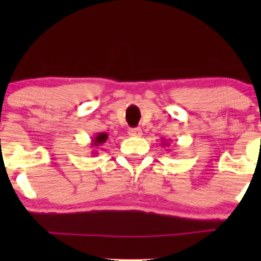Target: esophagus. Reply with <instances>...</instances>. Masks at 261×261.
Listing matches in <instances>:
<instances>
[{
	"label": "esophagus",
	"mask_w": 261,
	"mask_h": 261,
	"mask_svg": "<svg viewBox=\"0 0 261 261\" xmlns=\"http://www.w3.org/2000/svg\"><path fill=\"white\" fill-rule=\"evenodd\" d=\"M128 135H130L131 138H140V136L143 135V131H141L140 127H134L128 130Z\"/></svg>",
	"instance_id": "34e87169"
}]
</instances>
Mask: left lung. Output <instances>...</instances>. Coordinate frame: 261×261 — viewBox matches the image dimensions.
Instances as JSON below:
<instances>
[{"label":"left lung","mask_w":261,"mask_h":261,"mask_svg":"<svg viewBox=\"0 0 261 261\" xmlns=\"http://www.w3.org/2000/svg\"><path fill=\"white\" fill-rule=\"evenodd\" d=\"M168 145H169V143H168V140H165V139L163 138V139H162V146L165 147V146H168Z\"/></svg>","instance_id":"obj_1"}]
</instances>
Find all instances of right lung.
<instances>
[{
	"label": "right lung",
	"mask_w": 261,
	"mask_h": 261,
	"mask_svg": "<svg viewBox=\"0 0 261 261\" xmlns=\"http://www.w3.org/2000/svg\"><path fill=\"white\" fill-rule=\"evenodd\" d=\"M107 139H109V135H107L106 133H98V134H96V135H94V138H92V141H91V146L92 149V154H94V155H97L98 154V152H97V147L98 146H101L102 144H105L107 141Z\"/></svg>",
	"instance_id": "right-lung-1"
}]
</instances>
